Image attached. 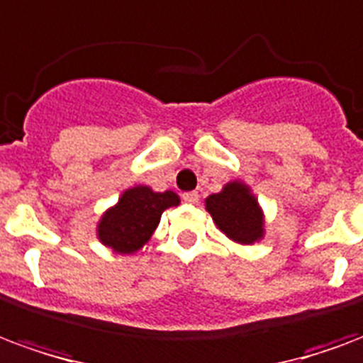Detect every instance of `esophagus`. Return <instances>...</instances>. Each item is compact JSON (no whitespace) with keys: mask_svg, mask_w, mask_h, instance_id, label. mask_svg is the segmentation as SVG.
<instances>
[{"mask_svg":"<svg viewBox=\"0 0 363 363\" xmlns=\"http://www.w3.org/2000/svg\"><path fill=\"white\" fill-rule=\"evenodd\" d=\"M198 198H200V196H198V192H194V190H192V192H184V194H182V200H184L186 203H196L198 202Z\"/></svg>","mask_w":363,"mask_h":363,"instance_id":"obj_1","label":"esophagus"}]
</instances>
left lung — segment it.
<instances>
[{"label":"left lung","mask_w":363,"mask_h":363,"mask_svg":"<svg viewBox=\"0 0 363 363\" xmlns=\"http://www.w3.org/2000/svg\"><path fill=\"white\" fill-rule=\"evenodd\" d=\"M208 209L219 229L238 244H254L264 236V213L256 196L244 182H229L217 194L206 200Z\"/></svg>","instance_id":"8db88e82"}]
</instances>
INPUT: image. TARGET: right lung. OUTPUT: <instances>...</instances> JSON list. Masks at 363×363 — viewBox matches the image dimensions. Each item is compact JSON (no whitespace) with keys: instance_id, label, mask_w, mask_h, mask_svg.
<instances>
[{"instance_id":"1","label":"right lung","mask_w":363,"mask_h":363,"mask_svg":"<svg viewBox=\"0 0 363 363\" xmlns=\"http://www.w3.org/2000/svg\"><path fill=\"white\" fill-rule=\"evenodd\" d=\"M179 196L154 192L147 186H134L123 192L119 203L107 209L98 225V238L119 254H133L140 250L160 225L161 213L179 206Z\"/></svg>"}]
</instances>
